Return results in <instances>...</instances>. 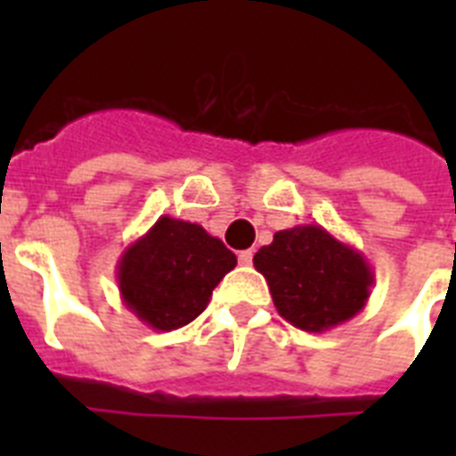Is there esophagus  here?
<instances>
[{
    "mask_svg": "<svg viewBox=\"0 0 456 456\" xmlns=\"http://www.w3.org/2000/svg\"><path fill=\"white\" fill-rule=\"evenodd\" d=\"M239 265L250 267V265H253V250H241V253H239Z\"/></svg>",
    "mask_w": 456,
    "mask_h": 456,
    "instance_id": "esophagus-1",
    "label": "esophagus"
}]
</instances>
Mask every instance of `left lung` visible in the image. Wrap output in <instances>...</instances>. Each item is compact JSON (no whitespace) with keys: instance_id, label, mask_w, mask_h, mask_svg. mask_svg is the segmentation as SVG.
<instances>
[{"instance_id":"8db88e82","label":"left lung","mask_w":456,"mask_h":456,"mask_svg":"<svg viewBox=\"0 0 456 456\" xmlns=\"http://www.w3.org/2000/svg\"><path fill=\"white\" fill-rule=\"evenodd\" d=\"M270 284L274 307L296 329L324 333L364 310L374 270L350 243L319 224H298L274 234L253 257Z\"/></svg>"}]
</instances>
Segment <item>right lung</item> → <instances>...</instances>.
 I'll use <instances>...</instances> for the list:
<instances>
[{
  "label": "right lung",
  "mask_w": 456,
  "mask_h": 456,
  "mask_svg": "<svg viewBox=\"0 0 456 456\" xmlns=\"http://www.w3.org/2000/svg\"><path fill=\"white\" fill-rule=\"evenodd\" d=\"M236 256L200 224L158 217L118 260V289L125 307L153 331H172L199 317Z\"/></svg>",
  "instance_id": "add662e5"
}]
</instances>
